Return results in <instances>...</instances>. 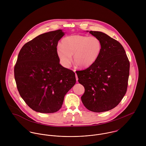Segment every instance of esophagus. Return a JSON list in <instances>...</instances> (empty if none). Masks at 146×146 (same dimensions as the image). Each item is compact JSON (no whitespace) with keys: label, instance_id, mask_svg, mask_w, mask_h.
Instances as JSON below:
<instances>
[{"label":"esophagus","instance_id":"esophagus-1","mask_svg":"<svg viewBox=\"0 0 146 146\" xmlns=\"http://www.w3.org/2000/svg\"><path fill=\"white\" fill-rule=\"evenodd\" d=\"M74 71L75 72V71L74 70ZM75 76H76V82H78V76H77V75H76V73H75Z\"/></svg>","mask_w":146,"mask_h":146}]
</instances>
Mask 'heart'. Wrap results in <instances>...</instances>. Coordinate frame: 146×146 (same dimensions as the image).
I'll return each instance as SVG.
<instances>
[{
	"label": "heart",
	"instance_id": "b5f03b06",
	"mask_svg": "<svg viewBox=\"0 0 146 146\" xmlns=\"http://www.w3.org/2000/svg\"><path fill=\"white\" fill-rule=\"evenodd\" d=\"M102 49L101 40L96 36L73 35L63 39L57 47L56 53L61 64L70 67L74 62L81 68L92 66L98 59Z\"/></svg>",
	"mask_w": 146,
	"mask_h": 146
}]
</instances>
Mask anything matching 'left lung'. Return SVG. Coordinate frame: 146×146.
Here are the masks:
<instances>
[{
    "instance_id": "8db88e82",
    "label": "left lung",
    "mask_w": 146,
    "mask_h": 146,
    "mask_svg": "<svg viewBox=\"0 0 146 146\" xmlns=\"http://www.w3.org/2000/svg\"><path fill=\"white\" fill-rule=\"evenodd\" d=\"M89 33L101 40V53L92 66L76 72L79 83L85 88L81 97L84 106L91 111L102 112L115 108L125 96L130 63L119 42L102 32Z\"/></svg>"
}]
</instances>
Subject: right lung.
<instances>
[{"label":"right lung","instance_id":"1","mask_svg":"<svg viewBox=\"0 0 146 146\" xmlns=\"http://www.w3.org/2000/svg\"><path fill=\"white\" fill-rule=\"evenodd\" d=\"M62 30L41 34L21 48L14 68L17 88L32 110L58 111L66 94L76 83L75 74L60 64L56 50Z\"/></svg>","mask_w":146,"mask_h":146}]
</instances>
